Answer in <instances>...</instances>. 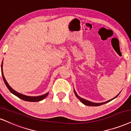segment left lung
<instances>
[{"label": "left lung", "instance_id": "8db88e82", "mask_svg": "<svg viewBox=\"0 0 131 131\" xmlns=\"http://www.w3.org/2000/svg\"><path fill=\"white\" fill-rule=\"evenodd\" d=\"M74 93H75L76 96H77V97L78 98L79 100H80V101H81V102L82 103H83L84 104L86 105V106H101V105H102V104H106V103L109 102V101H112V100H113L114 99H115V98H117V96H118V95L120 93H120H118V94L117 95V96H115V97L113 98L112 99L108 100V101H105V102H103V103H93V102H92V101H88V100H85V99H84V98H83L80 97V96H78V94H77V92H76V91H75V89H74Z\"/></svg>", "mask_w": 131, "mask_h": 131}]
</instances>
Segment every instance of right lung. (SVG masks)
Instances as JSON below:
<instances>
[{"label":"right lung","mask_w":131,"mask_h":131,"mask_svg":"<svg viewBox=\"0 0 131 131\" xmlns=\"http://www.w3.org/2000/svg\"><path fill=\"white\" fill-rule=\"evenodd\" d=\"M2 66H3V61H2V66H1V72H2V77H3V80H4V83H5V85H6V87H7V88L9 89V91H10L11 92L13 93V94L16 95V96H17L18 98H20L21 100H24V101H30V102H36V101H41V100H43L45 98H46L47 96L48 95L49 92H47L46 93H45V94L41 95V96H27V95L22 94V93H20L17 92H16V90H14L13 89L11 88L10 85L8 84V83H7V81H6L5 78L4 73H3Z\"/></svg>","instance_id":"1"}]
</instances>
